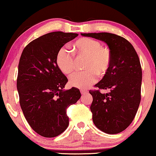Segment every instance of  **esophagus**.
<instances>
[{"label": "esophagus", "instance_id": "esophagus-1", "mask_svg": "<svg viewBox=\"0 0 156 156\" xmlns=\"http://www.w3.org/2000/svg\"><path fill=\"white\" fill-rule=\"evenodd\" d=\"M80 92H81L82 94H86L87 92H88V91H87V90H85V89H81V90H80Z\"/></svg>", "mask_w": 156, "mask_h": 156}]
</instances>
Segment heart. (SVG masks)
<instances>
[{
  "label": "heart",
  "mask_w": 156,
  "mask_h": 156,
  "mask_svg": "<svg viewBox=\"0 0 156 156\" xmlns=\"http://www.w3.org/2000/svg\"><path fill=\"white\" fill-rule=\"evenodd\" d=\"M73 52L78 57H86L84 68L86 71L71 75L69 83L72 86L85 88L97 80L98 74L103 75L108 71L112 63V53L101 43L89 38H82L73 44ZM56 63L65 74H71L75 69L74 55L65 48L58 52Z\"/></svg>",
  "instance_id": "obj_1"
}]
</instances>
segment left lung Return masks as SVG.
Returning a JSON list of instances; mask_svg holds the SVG:
<instances>
[{
	"label": "left lung",
	"mask_w": 156,
	"mask_h": 156,
	"mask_svg": "<svg viewBox=\"0 0 156 156\" xmlns=\"http://www.w3.org/2000/svg\"><path fill=\"white\" fill-rule=\"evenodd\" d=\"M83 36L100 40L108 45L112 63L103 79L95 85L106 94L90 91L94 125L105 133L123 132L133 120L140 102L142 71L135 48L126 39L109 33H81Z\"/></svg>",
	"instance_id": "obj_1"
}]
</instances>
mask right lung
I'll return each instance as SVG.
<instances>
[{
    "label": "right lung",
    "mask_w": 156,
    "mask_h": 156,
    "mask_svg": "<svg viewBox=\"0 0 156 156\" xmlns=\"http://www.w3.org/2000/svg\"><path fill=\"white\" fill-rule=\"evenodd\" d=\"M77 33L53 32L29 43L18 64L17 89L23 113L31 128L53 138L68 128L66 109L81 97L76 88L64 90L68 79L56 63L58 52Z\"/></svg>",
    "instance_id": "right-lung-1"
}]
</instances>
